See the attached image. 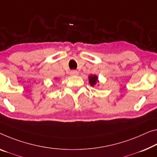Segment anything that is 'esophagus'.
I'll return each mask as SVG.
<instances>
[{"label":"esophagus","instance_id":"esophagus-1","mask_svg":"<svg viewBox=\"0 0 157 157\" xmlns=\"http://www.w3.org/2000/svg\"><path fill=\"white\" fill-rule=\"evenodd\" d=\"M78 74V72L76 70H73L70 71V75L71 76H77Z\"/></svg>","mask_w":157,"mask_h":157}]
</instances>
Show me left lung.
<instances>
[{
	"instance_id": "8db88e82",
	"label": "left lung",
	"mask_w": 157,
	"mask_h": 157,
	"mask_svg": "<svg viewBox=\"0 0 157 157\" xmlns=\"http://www.w3.org/2000/svg\"><path fill=\"white\" fill-rule=\"evenodd\" d=\"M98 82V77L97 76L93 75V76H89V83L92 86H94L96 84V83Z\"/></svg>"
}]
</instances>
